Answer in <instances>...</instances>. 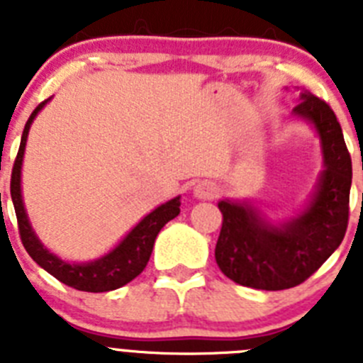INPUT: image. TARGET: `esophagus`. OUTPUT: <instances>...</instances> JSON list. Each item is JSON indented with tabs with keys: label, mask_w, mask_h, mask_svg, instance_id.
<instances>
[{
	"label": "esophagus",
	"mask_w": 363,
	"mask_h": 363,
	"mask_svg": "<svg viewBox=\"0 0 363 363\" xmlns=\"http://www.w3.org/2000/svg\"><path fill=\"white\" fill-rule=\"evenodd\" d=\"M216 187L211 182H200L194 187V194H196V198H201V200H211V198L216 196Z\"/></svg>",
	"instance_id": "esophagus-1"
}]
</instances>
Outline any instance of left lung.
<instances>
[{
  "label": "left lung",
  "instance_id": "8db88e82",
  "mask_svg": "<svg viewBox=\"0 0 363 363\" xmlns=\"http://www.w3.org/2000/svg\"><path fill=\"white\" fill-rule=\"evenodd\" d=\"M296 116L314 123L322 140L325 171L313 201L300 216L274 227L258 211L223 200L216 264L233 281L252 289L281 291L303 284L338 249L349 223L352 165L333 108L301 92Z\"/></svg>",
  "mask_w": 363,
  "mask_h": 363
}]
</instances>
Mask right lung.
<instances>
[{
	"label": "right lung",
	"mask_w": 363,
	"mask_h": 363,
	"mask_svg": "<svg viewBox=\"0 0 363 363\" xmlns=\"http://www.w3.org/2000/svg\"><path fill=\"white\" fill-rule=\"evenodd\" d=\"M47 104V99L41 101L34 112L30 114L28 121L25 123L23 136H21V143H19L18 156L12 165V176H11V196L12 203H14L16 218H18V230L21 243L30 255V258L36 262L40 267L50 272L54 278L62 281V284L74 287L78 291H86V293H107V291H114L118 287H123L125 284L133 281L140 272L145 269L147 262L152 252L154 240L165 225L167 221H171L179 214V196L174 200L167 201V203L160 205L158 209H154L152 213L147 214L133 230H130L120 245L116 249H112L107 256L104 258L91 262V264H69L63 262L52 252H49L36 238V234L32 230L28 218L25 214L23 200H21V162H23L25 143H27L28 129H30L32 120L36 118L38 112L43 108Z\"/></svg>",
	"instance_id": "1"
}]
</instances>
